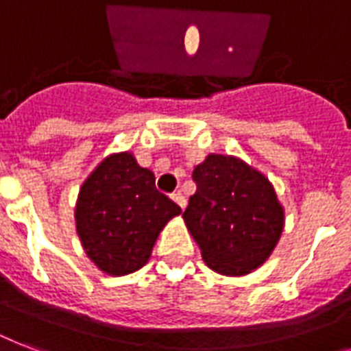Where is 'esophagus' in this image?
I'll return each instance as SVG.
<instances>
[{
  "label": "esophagus",
  "instance_id": "34e87169",
  "mask_svg": "<svg viewBox=\"0 0 351 351\" xmlns=\"http://www.w3.org/2000/svg\"><path fill=\"white\" fill-rule=\"evenodd\" d=\"M171 198H173V202L178 204V208L186 209V197H184L182 193H173V195H171Z\"/></svg>",
  "mask_w": 351,
  "mask_h": 351
}]
</instances>
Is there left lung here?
Masks as SVG:
<instances>
[{
	"label": "left lung",
	"instance_id": "8db88e82",
	"mask_svg": "<svg viewBox=\"0 0 351 351\" xmlns=\"http://www.w3.org/2000/svg\"><path fill=\"white\" fill-rule=\"evenodd\" d=\"M193 180L197 193L182 217L204 262L228 277L261 267L284 230V208L271 182L228 154H208Z\"/></svg>",
	"mask_w": 351,
	"mask_h": 351
}]
</instances>
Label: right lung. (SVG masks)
<instances>
[{"label":"right lung","instance_id":"1","mask_svg":"<svg viewBox=\"0 0 351 351\" xmlns=\"http://www.w3.org/2000/svg\"><path fill=\"white\" fill-rule=\"evenodd\" d=\"M182 209L154 187L134 154H109L80 187L74 219L80 242L100 271L120 277L145 266L160 231Z\"/></svg>","mask_w":351,"mask_h":351}]
</instances>
